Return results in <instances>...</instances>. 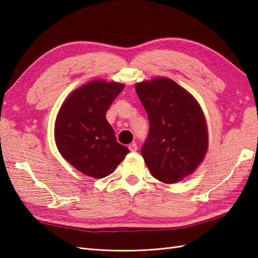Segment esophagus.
<instances>
[{
  "instance_id": "34e87169",
  "label": "esophagus",
  "mask_w": 258,
  "mask_h": 258,
  "mask_svg": "<svg viewBox=\"0 0 258 258\" xmlns=\"http://www.w3.org/2000/svg\"><path fill=\"white\" fill-rule=\"evenodd\" d=\"M128 150H130L131 152H136V150H138V145H136L135 143L130 144V145H128Z\"/></svg>"
}]
</instances>
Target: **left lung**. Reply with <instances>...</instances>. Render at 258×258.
Returning <instances> with one entry per match:
<instances>
[{
	"label": "left lung",
	"instance_id": "1",
	"mask_svg": "<svg viewBox=\"0 0 258 258\" xmlns=\"http://www.w3.org/2000/svg\"><path fill=\"white\" fill-rule=\"evenodd\" d=\"M150 122L141 153L156 179L174 184L193 174L208 150V131L200 103L168 78L135 84Z\"/></svg>",
	"mask_w": 258,
	"mask_h": 258
}]
</instances>
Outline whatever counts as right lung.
I'll return each mask as SVG.
<instances>
[{
    "label": "right lung",
    "instance_id": "right-lung-1",
    "mask_svg": "<svg viewBox=\"0 0 258 258\" xmlns=\"http://www.w3.org/2000/svg\"><path fill=\"white\" fill-rule=\"evenodd\" d=\"M125 85L93 80L65 98L56 115L54 139L58 152L71 165L87 176L112 174L130 153L115 138L106 111Z\"/></svg>",
    "mask_w": 258,
    "mask_h": 258
}]
</instances>
